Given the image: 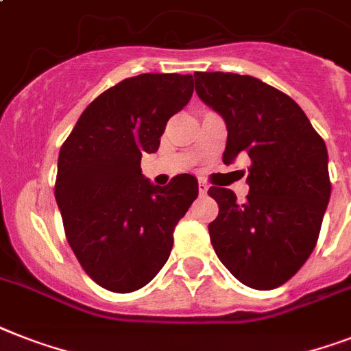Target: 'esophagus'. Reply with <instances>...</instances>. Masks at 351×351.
Listing matches in <instances>:
<instances>
[{
    "label": "esophagus",
    "instance_id": "34e87169",
    "mask_svg": "<svg viewBox=\"0 0 351 351\" xmlns=\"http://www.w3.org/2000/svg\"><path fill=\"white\" fill-rule=\"evenodd\" d=\"M198 191H200V195L204 196V195H207V191H209V185L205 184V182H198Z\"/></svg>",
    "mask_w": 351,
    "mask_h": 351
}]
</instances>
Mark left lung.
Segmentation results:
<instances>
[{"label": "left lung", "mask_w": 351, "mask_h": 351, "mask_svg": "<svg viewBox=\"0 0 351 351\" xmlns=\"http://www.w3.org/2000/svg\"><path fill=\"white\" fill-rule=\"evenodd\" d=\"M195 88L227 124L225 164L250 158L243 204L230 189H209L220 207L210 243L238 281L278 289L317 243L332 191L326 144L294 99L256 77L196 72Z\"/></svg>", "instance_id": "8db88e82"}]
</instances>
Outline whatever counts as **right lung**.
Wrapping results in <instances>:
<instances>
[{
    "label": "right lung",
    "instance_id": "right-lung-1",
    "mask_svg": "<svg viewBox=\"0 0 351 351\" xmlns=\"http://www.w3.org/2000/svg\"><path fill=\"white\" fill-rule=\"evenodd\" d=\"M193 75L142 73L124 79L82 111L59 151L56 200L66 240L90 278L126 294L166 265L173 230L198 196L178 175L164 187L144 178L171 117L193 95Z\"/></svg>",
    "mask_w": 351,
    "mask_h": 351
}]
</instances>
